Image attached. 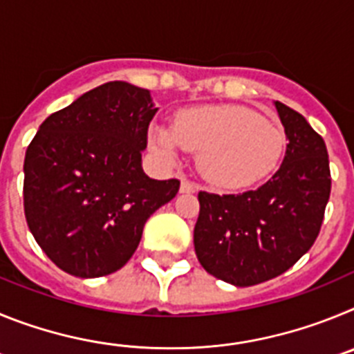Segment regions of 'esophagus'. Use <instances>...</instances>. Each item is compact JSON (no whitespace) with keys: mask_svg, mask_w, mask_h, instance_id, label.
Wrapping results in <instances>:
<instances>
[{"mask_svg":"<svg viewBox=\"0 0 354 354\" xmlns=\"http://www.w3.org/2000/svg\"><path fill=\"white\" fill-rule=\"evenodd\" d=\"M198 192V186L193 183H189L187 179L180 180V193H195Z\"/></svg>","mask_w":354,"mask_h":354,"instance_id":"1","label":"esophagus"}]
</instances>
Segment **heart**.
Returning a JSON list of instances; mask_svg holds the SVG:
<instances>
[{
  "label": "heart",
  "instance_id": "heart-1",
  "mask_svg": "<svg viewBox=\"0 0 354 354\" xmlns=\"http://www.w3.org/2000/svg\"><path fill=\"white\" fill-rule=\"evenodd\" d=\"M149 145L167 162L175 161L179 149L198 154V171L207 183L239 189L261 183L278 167L286 134L246 106H196L180 111L174 127H152Z\"/></svg>",
  "mask_w": 354,
  "mask_h": 354
}]
</instances>
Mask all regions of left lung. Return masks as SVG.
Segmentation results:
<instances>
[{"label":"left lung","mask_w":354,"mask_h":354,"mask_svg":"<svg viewBox=\"0 0 354 354\" xmlns=\"http://www.w3.org/2000/svg\"><path fill=\"white\" fill-rule=\"evenodd\" d=\"M289 140L277 174L239 195L198 193L193 232L198 262L212 277L250 287L286 273L312 248L330 198L324 140L303 115L274 101Z\"/></svg>","instance_id":"left-lung-1"}]
</instances>
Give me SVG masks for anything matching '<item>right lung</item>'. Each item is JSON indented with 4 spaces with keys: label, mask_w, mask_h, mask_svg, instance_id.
Returning <instances> with one entry per match:
<instances>
[{
    "label": "right lung",
    "mask_w": 354,
    "mask_h": 354,
    "mask_svg": "<svg viewBox=\"0 0 354 354\" xmlns=\"http://www.w3.org/2000/svg\"><path fill=\"white\" fill-rule=\"evenodd\" d=\"M158 108L150 92L109 81L40 124L24 158V214L44 253L65 273H115L136 252L150 214L180 183L142 168Z\"/></svg>",
    "instance_id": "1"
}]
</instances>
